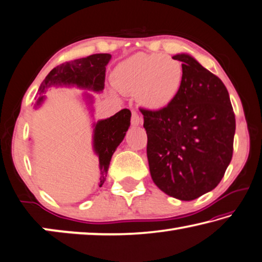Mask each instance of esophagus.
I'll use <instances>...</instances> for the list:
<instances>
[{"mask_svg":"<svg viewBox=\"0 0 262 262\" xmlns=\"http://www.w3.org/2000/svg\"><path fill=\"white\" fill-rule=\"evenodd\" d=\"M131 121L134 125H139L141 124V118L140 116L136 113V111H132V117H131Z\"/></svg>","mask_w":262,"mask_h":262,"instance_id":"obj_1","label":"esophagus"}]
</instances>
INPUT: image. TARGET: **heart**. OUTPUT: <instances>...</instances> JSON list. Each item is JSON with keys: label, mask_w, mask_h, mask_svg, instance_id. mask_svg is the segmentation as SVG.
<instances>
[{"label": "heart", "mask_w": 262, "mask_h": 262, "mask_svg": "<svg viewBox=\"0 0 262 262\" xmlns=\"http://www.w3.org/2000/svg\"><path fill=\"white\" fill-rule=\"evenodd\" d=\"M113 84L119 93L136 94L145 109L159 111L170 105L181 92L183 68L173 58L138 53L115 68Z\"/></svg>", "instance_id": "1"}]
</instances>
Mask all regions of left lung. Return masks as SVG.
Masks as SVG:
<instances>
[{"instance_id": "1", "label": "left lung", "mask_w": 262, "mask_h": 262, "mask_svg": "<svg viewBox=\"0 0 262 262\" xmlns=\"http://www.w3.org/2000/svg\"><path fill=\"white\" fill-rule=\"evenodd\" d=\"M173 59L182 61L181 92L165 109L140 111L153 182L167 195L192 201L224 177L232 159L235 118L218 76L189 54Z\"/></svg>"}]
</instances>
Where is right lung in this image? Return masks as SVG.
Returning <instances> with one entry per match:
<instances>
[{"instance_id":"1","label":"right lung","mask_w":262,"mask_h":262,"mask_svg":"<svg viewBox=\"0 0 262 262\" xmlns=\"http://www.w3.org/2000/svg\"><path fill=\"white\" fill-rule=\"evenodd\" d=\"M111 55L108 53L92 54L87 58H81L63 62L54 67L45 80L42 81L38 93L44 94L46 89L52 85H78L80 88L91 89L94 92H102L104 89L105 66L110 61ZM91 97V96H89ZM45 95L38 97L36 106L40 105ZM131 111L123 109L110 118L102 119L94 124V151L100 161V187L103 186L108 174L111 157L130 126Z\"/></svg>"}]
</instances>
